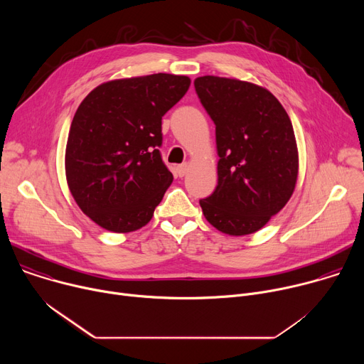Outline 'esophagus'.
I'll return each mask as SVG.
<instances>
[{
    "label": "esophagus",
    "mask_w": 364,
    "mask_h": 364,
    "mask_svg": "<svg viewBox=\"0 0 364 364\" xmlns=\"http://www.w3.org/2000/svg\"><path fill=\"white\" fill-rule=\"evenodd\" d=\"M188 168H190V167H188V164H187V163H186V164H181V166H178V167H177V174H178L180 177H184V176L188 173Z\"/></svg>",
    "instance_id": "34e87169"
}]
</instances>
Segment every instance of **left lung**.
Listing matches in <instances>:
<instances>
[{
  "label": "left lung",
  "instance_id": "obj_1",
  "mask_svg": "<svg viewBox=\"0 0 364 364\" xmlns=\"http://www.w3.org/2000/svg\"><path fill=\"white\" fill-rule=\"evenodd\" d=\"M201 105L216 125L218 187L200 200L205 220L222 233L262 229L291 198L298 178V148L281 102L250 82L201 76Z\"/></svg>",
  "mask_w": 364,
  "mask_h": 364
}]
</instances>
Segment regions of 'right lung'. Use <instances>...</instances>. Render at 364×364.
<instances>
[{
    "mask_svg": "<svg viewBox=\"0 0 364 364\" xmlns=\"http://www.w3.org/2000/svg\"><path fill=\"white\" fill-rule=\"evenodd\" d=\"M190 77L155 73L96 86L79 105L65 170L80 210L115 233L145 226L173 183L161 160V119L186 95Z\"/></svg>",
    "mask_w": 364,
    "mask_h": 364,
    "instance_id": "add662e5",
    "label": "right lung"
}]
</instances>
